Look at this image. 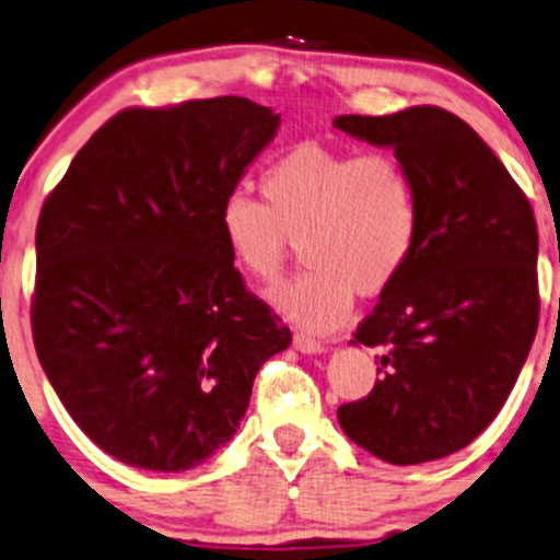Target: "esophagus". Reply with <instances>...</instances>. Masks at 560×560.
Wrapping results in <instances>:
<instances>
[{"mask_svg": "<svg viewBox=\"0 0 560 560\" xmlns=\"http://www.w3.org/2000/svg\"><path fill=\"white\" fill-rule=\"evenodd\" d=\"M293 345H295V350H301V353H306V355H322L324 353V342L314 340V337H308L303 332L293 335Z\"/></svg>", "mask_w": 560, "mask_h": 560, "instance_id": "34e87169", "label": "esophagus"}]
</instances>
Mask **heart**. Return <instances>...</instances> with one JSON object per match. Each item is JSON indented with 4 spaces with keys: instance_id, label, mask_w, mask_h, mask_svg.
I'll use <instances>...</instances> for the list:
<instances>
[{
    "instance_id": "obj_1",
    "label": "heart",
    "mask_w": 560,
    "mask_h": 560,
    "mask_svg": "<svg viewBox=\"0 0 560 560\" xmlns=\"http://www.w3.org/2000/svg\"><path fill=\"white\" fill-rule=\"evenodd\" d=\"M261 197L265 205L241 191L225 197L220 236L233 261L261 282H278L303 246L312 269L269 301L306 329H335L355 293H384L416 252L418 189L395 155L301 144L267 171Z\"/></svg>"
}]
</instances>
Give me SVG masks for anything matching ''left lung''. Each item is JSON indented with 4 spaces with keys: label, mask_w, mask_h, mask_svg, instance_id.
<instances>
[{
    "label": "left lung",
    "mask_w": 560,
    "mask_h": 560,
    "mask_svg": "<svg viewBox=\"0 0 560 560\" xmlns=\"http://www.w3.org/2000/svg\"><path fill=\"white\" fill-rule=\"evenodd\" d=\"M395 150L418 189V244L350 345L384 348L371 395L337 410L345 436L389 465L465 448L514 389L537 332V225L478 132L436 106L337 116Z\"/></svg>",
    "instance_id": "left-lung-1"
}]
</instances>
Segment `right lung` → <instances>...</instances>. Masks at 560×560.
I'll list each match as a JSON object with an SVG mask.
<instances>
[{
    "mask_svg": "<svg viewBox=\"0 0 560 560\" xmlns=\"http://www.w3.org/2000/svg\"><path fill=\"white\" fill-rule=\"evenodd\" d=\"M280 114L238 95L127 108L90 137L36 231L33 342L88 439L182 472L236 436L291 329L246 293L220 207Z\"/></svg>",
    "mask_w": 560,
    "mask_h": 560,
    "instance_id": "1",
    "label": "right lung"
}]
</instances>
